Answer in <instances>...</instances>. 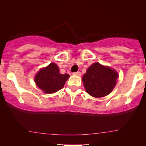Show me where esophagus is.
I'll return each mask as SVG.
<instances>
[{
  "mask_svg": "<svg viewBox=\"0 0 146 146\" xmlns=\"http://www.w3.org/2000/svg\"><path fill=\"white\" fill-rule=\"evenodd\" d=\"M73 74L75 75H77V76H81L82 73L80 71H78V72H75V73H73Z\"/></svg>",
  "mask_w": 146,
  "mask_h": 146,
  "instance_id": "esophagus-1",
  "label": "esophagus"
}]
</instances>
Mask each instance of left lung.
I'll use <instances>...</instances> for the list:
<instances>
[{"mask_svg": "<svg viewBox=\"0 0 146 146\" xmlns=\"http://www.w3.org/2000/svg\"><path fill=\"white\" fill-rule=\"evenodd\" d=\"M118 77L115 70L95 62L86 70L82 82L88 94L94 98H102L111 93Z\"/></svg>", "mask_w": 146, "mask_h": 146, "instance_id": "obj_1", "label": "left lung"}]
</instances>
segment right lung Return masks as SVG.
<instances>
[{
    "label": "right lung",
    "mask_w": 146,
    "mask_h": 146,
    "mask_svg": "<svg viewBox=\"0 0 146 146\" xmlns=\"http://www.w3.org/2000/svg\"><path fill=\"white\" fill-rule=\"evenodd\" d=\"M70 75L60 73L59 67L55 63H51L46 67L41 68L34 78L37 86L45 93H56L62 88Z\"/></svg>",
    "instance_id": "right-lung-1"
}]
</instances>
